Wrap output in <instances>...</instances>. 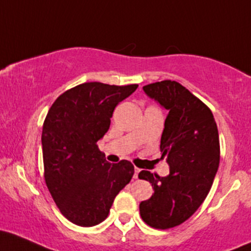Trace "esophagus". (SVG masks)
<instances>
[{
	"label": "esophagus",
	"mask_w": 251,
	"mask_h": 251,
	"mask_svg": "<svg viewBox=\"0 0 251 251\" xmlns=\"http://www.w3.org/2000/svg\"><path fill=\"white\" fill-rule=\"evenodd\" d=\"M139 172H140L139 168L134 167V175H133V177H134V178H138V174H139Z\"/></svg>",
	"instance_id": "obj_1"
}]
</instances>
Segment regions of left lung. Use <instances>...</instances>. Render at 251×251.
<instances>
[{
  "instance_id": "left-lung-1",
  "label": "left lung",
  "mask_w": 251,
  "mask_h": 251,
  "mask_svg": "<svg viewBox=\"0 0 251 251\" xmlns=\"http://www.w3.org/2000/svg\"><path fill=\"white\" fill-rule=\"evenodd\" d=\"M143 90L169 112L159 145L169 175L139 173L153 188L139 212L151 227L166 230L186 222L207 197L219 167V134L211 109L178 82L166 79Z\"/></svg>"
}]
</instances>
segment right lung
I'll use <instances>...</instances> for the list:
<instances>
[{
  "label": "right lung",
  "instance_id": "add662e5",
  "mask_svg": "<svg viewBox=\"0 0 251 251\" xmlns=\"http://www.w3.org/2000/svg\"><path fill=\"white\" fill-rule=\"evenodd\" d=\"M138 84L88 82L57 98L43 125L44 177L63 216L94 226L108 216L114 198L131 181L134 167L108 163L98 142L108 131L117 104Z\"/></svg>",
  "mask_w": 251,
  "mask_h": 251
}]
</instances>
